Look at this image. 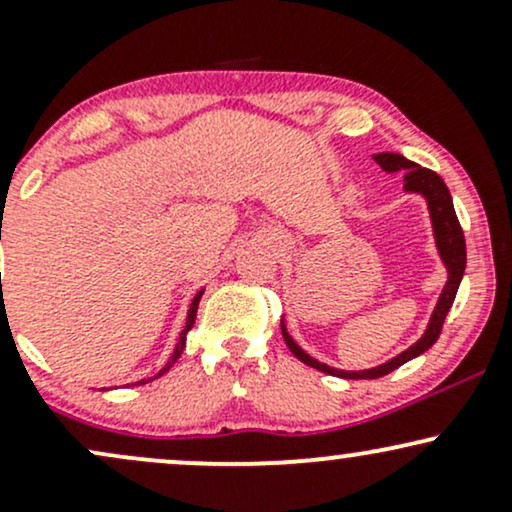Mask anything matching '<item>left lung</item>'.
<instances>
[{
  "label": "left lung",
  "mask_w": 512,
  "mask_h": 512,
  "mask_svg": "<svg viewBox=\"0 0 512 512\" xmlns=\"http://www.w3.org/2000/svg\"><path fill=\"white\" fill-rule=\"evenodd\" d=\"M373 161L378 163L385 173H397V170H404V190L407 192H419V195L426 197L428 202V211H431V221H433V236H436V245L440 252V260L445 262V269H448V284H445L443 293H440L436 310H433L431 322H428L424 337L419 339L416 344H411L407 351L392 358V361L383 363L378 368H368V370H337L332 366H325V363L315 361L313 356H308L305 351L291 339V334L286 332L284 322H281V334H284V342L291 349V354L303 361L305 366L322 370L327 375H337V378H346V380H373V378H383V375L392 373V370L404 366V363L411 361V358L421 356L424 351L431 349L436 344V339L440 337V330H443V322L448 310L452 308V301H455L457 289H460V281L464 274V264H467V248H464V233L460 221H457L455 207H452V197L450 190L445 187L443 178L433 170L416 166L414 161L404 158L402 154H375Z\"/></svg>",
  "instance_id": "left-lung-1"
}]
</instances>
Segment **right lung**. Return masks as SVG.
I'll return each instance as SVG.
<instances>
[{"mask_svg":"<svg viewBox=\"0 0 512 512\" xmlns=\"http://www.w3.org/2000/svg\"><path fill=\"white\" fill-rule=\"evenodd\" d=\"M202 293H204V291H199V293H197V296H195V298H192V303H190V313H187V322H185V330H182V332H180L178 346H175L173 356H170V361L166 363V368H163V370H158V375L168 373V370H170V366H173V363H175V361H178V358H180V354H182V351H185V337H187V332H190V330H192V325H195V317H197V305H199V298H202ZM158 375H154V378H158ZM154 378H151V380H154ZM144 383H149V380H142V383H139V385H144Z\"/></svg>","mask_w":512,"mask_h":512,"instance_id":"add662e5","label":"right lung"}]
</instances>
